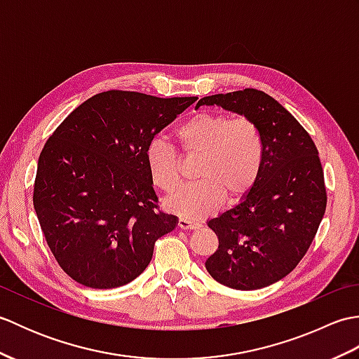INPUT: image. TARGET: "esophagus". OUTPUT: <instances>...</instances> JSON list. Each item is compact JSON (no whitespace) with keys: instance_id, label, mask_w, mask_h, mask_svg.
I'll return each instance as SVG.
<instances>
[{"instance_id":"1","label":"esophagus","mask_w":359,"mask_h":359,"mask_svg":"<svg viewBox=\"0 0 359 359\" xmlns=\"http://www.w3.org/2000/svg\"><path fill=\"white\" fill-rule=\"evenodd\" d=\"M177 225H179L180 230H197V228L201 226L199 224L191 222V220L184 219V217H180V219H179V224H177Z\"/></svg>"}]
</instances>
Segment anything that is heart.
Here are the masks:
<instances>
[{
	"mask_svg": "<svg viewBox=\"0 0 359 359\" xmlns=\"http://www.w3.org/2000/svg\"><path fill=\"white\" fill-rule=\"evenodd\" d=\"M188 154L201 156L199 182L185 185L165 201V207L184 219H201L215 212L228 194L231 201L245 196L261 174L264 142L255 121L226 114L197 112L175 131ZM147 166L154 185L172 191L180 184L182 162L170 143L156 139L147 148Z\"/></svg>",
	"mask_w": 359,
	"mask_h": 359,
	"instance_id": "1",
	"label": "heart"
}]
</instances>
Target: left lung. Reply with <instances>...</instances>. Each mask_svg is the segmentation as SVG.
I'll return each instance as SVG.
<instances>
[{
    "label": "left lung",
    "instance_id": "1",
    "mask_svg": "<svg viewBox=\"0 0 359 359\" xmlns=\"http://www.w3.org/2000/svg\"><path fill=\"white\" fill-rule=\"evenodd\" d=\"M255 121L264 142V165L241 202L208 220L219 248L205 266L219 284L257 290L285 278L299 264L324 217L327 193L318 149L284 106L257 89L203 97Z\"/></svg>",
    "mask_w": 359,
    "mask_h": 359
}]
</instances>
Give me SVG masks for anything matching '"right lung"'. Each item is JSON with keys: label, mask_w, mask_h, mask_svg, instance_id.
<instances>
[{"label": "right lung", "mask_w": 359, "mask_h": 359, "mask_svg": "<svg viewBox=\"0 0 359 359\" xmlns=\"http://www.w3.org/2000/svg\"><path fill=\"white\" fill-rule=\"evenodd\" d=\"M197 100L106 90L81 103L38 158L34 207L58 265L79 284L116 288L151 262L177 226L158 210L147 148Z\"/></svg>", "instance_id": "1"}]
</instances>
